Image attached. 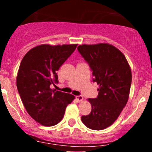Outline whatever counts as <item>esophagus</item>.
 Listing matches in <instances>:
<instances>
[{
	"instance_id": "34e87169",
	"label": "esophagus",
	"mask_w": 152,
	"mask_h": 152,
	"mask_svg": "<svg viewBox=\"0 0 152 152\" xmlns=\"http://www.w3.org/2000/svg\"><path fill=\"white\" fill-rule=\"evenodd\" d=\"M76 99H77L78 102H81V101H83V96H82V95H79V96H76Z\"/></svg>"
}]
</instances>
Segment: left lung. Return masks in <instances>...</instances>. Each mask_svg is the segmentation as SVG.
<instances>
[{"mask_svg": "<svg viewBox=\"0 0 152 152\" xmlns=\"http://www.w3.org/2000/svg\"><path fill=\"white\" fill-rule=\"evenodd\" d=\"M78 50L93 71V81L99 85L97 98L88 99L91 111L82 116L81 121L91 129H104L117 119L128 102L130 66L125 56L109 43L80 45Z\"/></svg>", "mask_w": 152, "mask_h": 152, "instance_id": "8db88e82", "label": "left lung"}]
</instances>
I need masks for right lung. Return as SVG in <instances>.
I'll list each match as a JSON object with an SVG mask.
<instances>
[{
  "mask_svg": "<svg viewBox=\"0 0 152 152\" xmlns=\"http://www.w3.org/2000/svg\"><path fill=\"white\" fill-rule=\"evenodd\" d=\"M78 44H42L28 51L20 62L16 85L28 114L45 126L57 124L64 117L66 106L75 96L50 88L58 83L56 71Z\"/></svg>",
  "mask_w": 152,
  "mask_h": 152,
  "instance_id": "right-lung-1",
  "label": "right lung"
}]
</instances>
